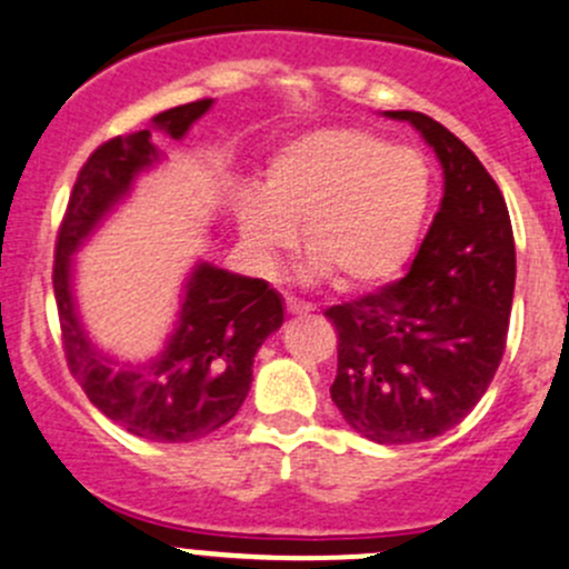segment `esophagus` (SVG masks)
Masks as SVG:
<instances>
[{
    "mask_svg": "<svg viewBox=\"0 0 569 569\" xmlns=\"http://www.w3.org/2000/svg\"><path fill=\"white\" fill-rule=\"evenodd\" d=\"M284 307H288L290 316H307V312H312L310 301H299V299H293V296H288V299H284Z\"/></svg>",
    "mask_w": 569,
    "mask_h": 569,
    "instance_id": "esophagus-1",
    "label": "esophagus"
}]
</instances>
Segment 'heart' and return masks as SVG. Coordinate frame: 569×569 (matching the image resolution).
<instances>
[{
	"mask_svg": "<svg viewBox=\"0 0 569 569\" xmlns=\"http://www.w3.org/2000/svg\"><path fill=\"white\" fill-rule=\"evenodd\" d=\"M430 164L416 148L366 128H323L288 142L262 178V198L237 207L242 237L259 257L290 248L340 290L391 279L413 251L430 207Z\"/></svg>",
	"mask_w": 569,
	"mask_h": 569,
	"instance_id": "b5f03b06",
	"label": "heart"
}]
</instances>
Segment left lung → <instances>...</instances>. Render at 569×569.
Returning <instances> with one entry per match:
<instances>
[{
  "mask_svg": "<svg viewBox=\"0 0 569 569\" xmlns=\"http://www.w3.org/2000/svg\"><path fill=\"white\" fill-rule=\"evenodd\" d=\"M408 119L443 167V198L402 279L323 316L338 332L332 402L377 443L430 441L486 393L502 360L517 251L506 198L478 156L419 111Z\"/></svg>",
  "mask_w": 569,
  "mask_h": 569,
  "instance_id": "8db88e82",
  "label": "left lung"
}]
</instances>
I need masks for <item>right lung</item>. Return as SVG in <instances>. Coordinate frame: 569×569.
<instances>
[{"instance_id":"right-lung-1","label":"right lung","mask_w":569,"mask_h":569,"mask_svg":"<svg viewBox=\"0 0 569 569\" xmlns=\"http://www.w3.org/2000/svg\"><path fill=\"white\" fill-rule=\"evenodd\" d=\"M212 100L187 102L153 117V126L181 139ZM159 159L150 131L102 142L74 178L56 240L58 321L67 366L97 410L148 441L183 443L207 438L231 421L251 388L253 355L284 321L279 293L264 279L200 262L187 284L181 321L164 355L148 369H111L94 351L74 312L69 257L97 220L131 189L133 176Z\"/></svg>"}]
</instances>
